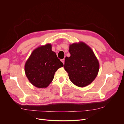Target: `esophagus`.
Wrapping results in <instances>:
<instances>
[{
    "label": "esophagus",
    "instance_id": "34e87169",
    "mask_svg": "<svg viewBox=\"0 0 124 124\" xmlns=\"http://www.w3.org/2000/svg\"><path fill=\"white\" fill-rule=\"evenodd\" d=\"M61 61H62V62L63 63V64H64V63H65V59H62L61 60Z\"/></svg>",
    "mask_w": 124,
    "mask_h": 124
}]
</instances>
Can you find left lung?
I'll list each match as a JSON object with an SVG mask.
<instances>
[{
	"label": "left lung",
	"instance_id": "1",
	"mask_svg": "<svg viewBox=\"0 0 124 124\" xmlns=\"http://www.w3.org/2000/svg\"><path fill=\"white\" fill-rule=\"evenodd\" d=\"M70 56L66 57L64 68L69 79L77 86L83 87L95 79L99 69L98 59L91 48L80 42L70 45Z\"/></svg>",
	"mask_w": 124,
	"mask_h": 124
}]
</instances>
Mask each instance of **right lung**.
<instances>
[{"instance_id":"1","label":"right lung","mask_w":124,"mask_h":124,"mask_svg":"<svg viewBox=\"0 0 124 124\" xmlns=\"http://www.w3.org/2000/svg\"><path fill=\"white\" fill-rule=\"evenodd\" d=\"M51 44L41 46L33 50L25 65L26 76L29 82L38 88H46L53 80L54 74L63 67Z\"/></svg>"}]
</instances>
